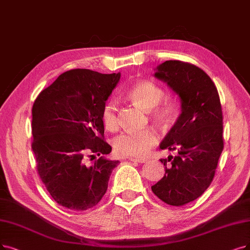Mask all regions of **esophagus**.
I'll return each instance as SVG.
<instances>
[{
  "mask_svg": "<svg viewBox=\"0 0 250 250\" xmlns=\"http://www.w3.org/2000/svg\"><path fill=\"white\" fill-rule=\"evenodd\" d=\"M130 161L132 162H135V163H146V159H139V158H131Z\"/></svg>",
  "mask_w": 250,
  "mask_h": 250,
  "instance_id": "34e87169",
  "label": "esophagus"
}]
</instances>
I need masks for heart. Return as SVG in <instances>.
Segmentation results:
<instances>
[{
	"label": "heart",
	"instance_id": "b5f03b06",
	"mask_svg": "<svg viewBox=\"0 0 250 250\" xmlns=\"http://www.w3.org/2000/svg\"><path fill=\"white\" fill-rule=\"evenodd\" d=\"M164 89L149 80L134 83L125 91V96L137 105L148 111L152 120L160 125L172 124L178 115V104L172 97L164 98ZM118 104L113 99L107 101L102 109V121L108 131H115L119 126ZM159 141V133L154 128L124 132L113 142L117 155L123 157H145Z\"/></svg>",
	"mask_w": 250,
	"mask_h": 250
}]
</instances>
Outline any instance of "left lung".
Masks as SVG:
<instances>
[{"label":"left lung","mask_w":250,"mask_h":250,"mask_svg":"<svg viewBox=\"0 0 250 250\" xmlns=\"http://www.w3.org/2000/svg\"><path fill=\"white\" fill-rule=\"evenodd\" d=\"M155 77L166 82L182 101V114L160 148L177 149L161 159L165 175L152 187L164 203L183 206L200 197L211 184L224 149L223 112L217 89L195 64L167 61Z\"/></svg>","instance_id":"left-lung-1"}]
</instances>
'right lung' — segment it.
Instances as JSON below:
<instances>
[{
    "mask_svg": "<svg viewBox=\"0 0 250 250\" xmlns=\"http://www.w3.org/2000/svg\"><path fill=\"white\" fill-rule=\"evenodd\" d=\"M120 76L71 69L34 103L32 148L38 174L54 201L71 210L84 211L101 201L120 163L104 157L112 146L104 141L102 121L103 106ZM88 157L97 160L88 165Z\"/></svg>",
    "mask_w": 250,
    "mask_h": 250,
    "instance_id": "1",
    "label": "right lung"
}]
</instances>
